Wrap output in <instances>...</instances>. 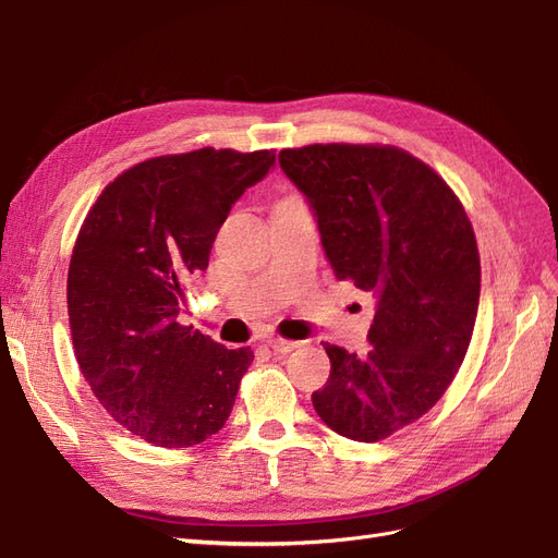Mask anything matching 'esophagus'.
Masks as SVG:
<instances>
[{
    "mask_svg": "<svg viewBox=\"0 0 558 558\" xmlns=\"http://www.w3.org/2000/svg\"><path fill=\"white\" fill-rule=\"evenodd\" d=\"M267 347L272 349L275 353H291V351H295V349L300 347V342H295V340H283V337H275V340L267 342Z\"/></svg>",
    "mask_w": 558,
    "mask_h": 558,
    "instance_id": "1",
    "label": "esophagus"
}]
</instances>
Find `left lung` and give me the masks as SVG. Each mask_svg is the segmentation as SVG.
<instances>
[{
  "mask_svg": "<svg viewBox=\"0 0 558 558\" xmlns=\"http://www.w3.org/2000/svg\"><path fill=\"white\" fill-rule=\"evenodd\" d=\"M279 165L310 199L335 277L377 298L365 356L324 344L330 377L314 410L349 440H386L465 359L482 281L472 223L447 181L398 146L310 144Z\"/></svg>",
  "mask_w": 558,
  "mask_h": 558,
  "instance_id": "obj_1",
  "label": "left lung"
}]
</instances>
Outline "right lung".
<instances>
[{"label":"right lung","instance_id":"add662e5","mask_svg":"<svg viewBox=\"0 0 558 558\" xmlns=\"http://www.w3.org/2000/svg\"><path fill=\"white\" fill-rule=\"evenodd\" d=\"M272 165L275 150L211 146L148 158L107 185L78 230L66 312L81 375L150 445H199L232 412L251 347L226 349L177 318L232 205Z\"/></svg>","mask_w":558,"mask_h":558}]
</instances>
